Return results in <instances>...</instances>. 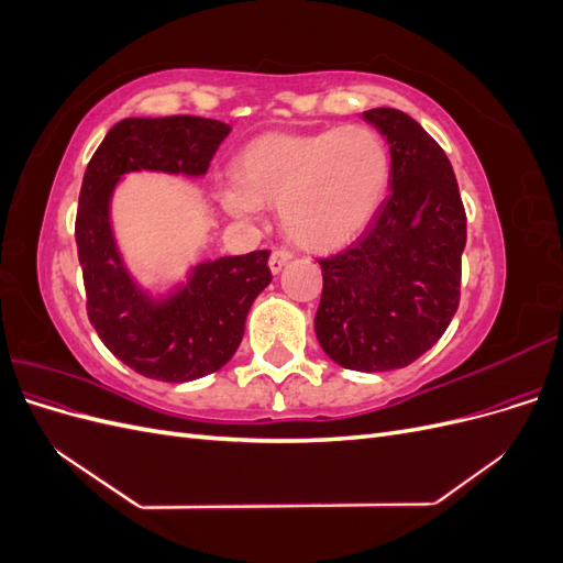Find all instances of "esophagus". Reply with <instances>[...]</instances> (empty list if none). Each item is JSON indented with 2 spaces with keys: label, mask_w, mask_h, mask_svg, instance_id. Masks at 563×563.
Listing matches in <instances>:
<instances>
[{
  "label": "esophagus",
  "mask_w": 563,
  "mask_h": 563,
  "mask_svg": "<svg viewBox=\"0 0 563 563\" xmlns=\"http://www.w3.org/2000/svg\"><path fill=\"white\" fill-rule=\"evenodd\" d=\"M291 258H294V251H288V249H275V251H272V255H269V269L277 275V272H279L288 261H291Z\"/></svg>",
  "instance_id": "esophagus-1"
}]
</instances>
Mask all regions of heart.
<instances>
[{"label": "heart", "instance_id": "b5f03b06", "mask_svg": "<svg viewBox=\"0 0 563 563\" xmlns=\"http://www.w3.org/2000/svg\"><path fill=\"white\" fill-rule=\"evenodd\" d=\"M389 185V150L364 124L314 133H272L246 147L240 183L220 190L225 209L253 216L282 207L286 234L305 249L329 251L360 236Z\"/></svg>", "mask_w": 563, "mask_h": 563}]
</instances>
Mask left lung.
Instances as JSON below:
<instances>
[{"mask_svg":"<svg viewBox=\"0 0 563 563\" xmlns=\"http://www.w3.org/2000/svg\"><path fill=\"white\" fill-rule=\"evenodd\" d=\"M389 143V195L368 228L321 265L314 331L350 371L413 364L444 335L460 302L467 216L446 152L413 117L364 112Z\"/></svg>","mask_w":563,"mask_h":563,"instance_id":"1","label":"left lung"}]
</instances>
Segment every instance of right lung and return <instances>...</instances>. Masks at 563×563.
Returning <instances> with one entry per match:
<instances>
[{"instance_id": "1", "label": "right lung", "mask_w": 563, "mask_h": 563, "mask_svg": "<svg viewBox=\"0 0 563 563\" xmlns=\"http://www.w3.org/2000/svg\"><path fill=\"white\" fill-rule=\"evenodd\" d=\"M230 124L192 114L131 117L98 145L81 180L75 220L87 314L103 345L152 380L187 383L225 366L244 335L251 305L272 282L269 251L201 263L183 291L157 305L133 286L114 249L108 203L129 172L207 174Z\"/></svg>"}]
</instances>
